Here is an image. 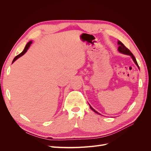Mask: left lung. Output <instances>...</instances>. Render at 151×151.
I'll return each mask as SVG.
<instances>
[{"label": "left lung", "instance_id": "1", "mask_svg": "<svg viewBox=\"0 0 151 151\" xmlns=\"http://www.w3.org/2000/svg\"><path fill=\"white\" fill-rule=\"evenodd\" d=\"M118 45H119V47H118V52H120V53H123V54H125V55H130L131 57H132V60H134V62H135V63L136 64V65L138 67V68H139V65H138V63H137V60H136V59H135V57L134 56V55L132 54V53L130 51V50L128 49L124 45H123L120 41H118ZM89 106H90V108H91V109H92L93 111H94L96 113H97V114H99V115H100V113H99L98 111H96L95 110V109H94L92 107H91V106H90V104H89Z\"/></svg>", "mask_w": 151, "mask_h": 151}]
</instances>
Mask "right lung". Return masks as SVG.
<instances>
[{
  "label": "right lung",
  "instance_id": "obj_1",
  "mask_svg": "<svg viewBox=\"0 0 151 151\" xmlns=\"http://www.w3.org/2000/svg\"><path fill=\"white\" fill-rule=\"evenodd\" d=\"M32 43V41H30V42H29L28 43L26 44V47H25V48H24V50L23 51H22L20 54H19L18 55H17L14 58V60H13V61H12V63L14 62H15L17 58H19L20 57H21V56H22L23 55L27 52V50H28V48H29V47H30V45H31V44Z\"/></svg>",
  "mask_w": 151,
  "mask_h": 151
}]
</instances>
